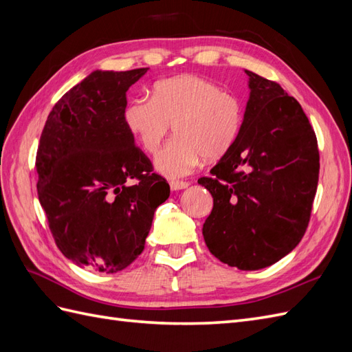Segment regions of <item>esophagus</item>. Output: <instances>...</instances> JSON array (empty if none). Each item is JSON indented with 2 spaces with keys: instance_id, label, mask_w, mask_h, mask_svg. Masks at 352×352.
<instances>
[{
  "instance_id": "esophagus-1",
  "label": "esophagus",
  "mask_w": 352,
  "mask_h": 352,
  "mask_svg": "<svg viewBox=\"0 0 352 352\" xmlns=\"http://www.w3.org/2000/svg\"><path fill=\"white\" fill-rule=\"evenodd\" d=\"M188 186H189V184L184 182V180H172V182H170V188H172V190H180V189H185Z\"/></svg>"
}]
</instances>
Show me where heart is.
Here are the masks:
<instances>
[{"instance_id": "heart-1", "label": "heart", "mask_w": 352, "mask_h": 352, "mask_svg": "<svg viewBox=\"0 0 352 352\" xmlns=\"http://www.w3.org/2000/svg\"><path fill=\"white\" fill-rule=\"evenodd\" d=\"M129 132L146 153L154 154L173 124L175 138L154 158L160 175L177 179L189 175L201 158L226 154L239 135L243 110L235 95L197 76L157 82L153 98L138 95L123 111Z\"/></svg>"}]
</instances>
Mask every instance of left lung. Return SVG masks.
<instances>
[{
  "mask_svg": "<svg viewBox=\"0 0 352 352\" xmlns=\"http://www.w3.org/2000/svg\"><path fill=\"white\" fill-rule=\"evenodd\" d=\"M248 74L250 98L230 150L198 179L212 195L202 226L210 252L258 270L289 254L307 230L317 190V138L300 102L279 83Z\"/></svg>",
  "mask_w": 352,
  "mask_h": 352,
  "instance_id": "1",
  "label": "left lung"
}]
</instances>
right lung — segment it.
Returning <instances> with one entry per match:
<instances>
[{
    "instance_id": "add662e5",
    "label": "right lung",
    "mask_w": 352,
    "mask_h": 352,
    "mask_svg": "<svg viewBox=\"0 0 352 352\" xmlns=\"http://www.w3.org/2000/svg\"><path fill=\"white\" fill-rule=\"evenodd\" d=\"M146 70L92 72L58 100L42 131L38 198L58 250L80 267L126 269L170 195L123 120L126 92Z\"/></svg>"
}]
</instances>
